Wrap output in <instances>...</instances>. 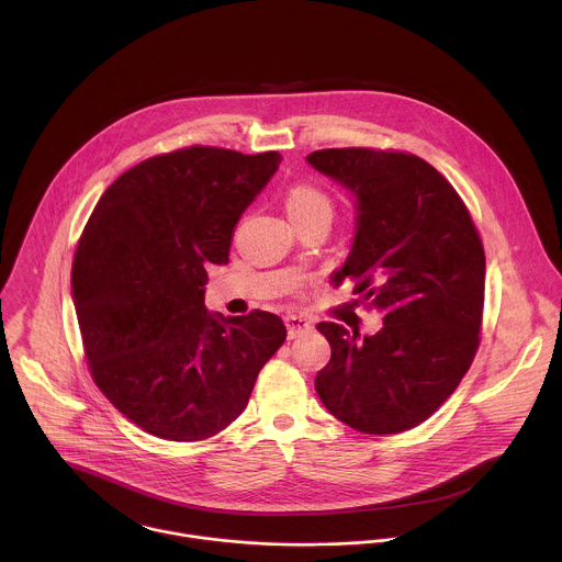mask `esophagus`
Returning <instances> with one entry per match:
<instances>
[{"mask_svg":"<svg viewBox=\"0 0 562 562\" xmlns=\"http://www.w3.org/2000/svg\"><path fill=\"white\" fill-rule=\"evenodd\" d=\"M285 326H288V337L290 339H296L303 333H310L314 328V324L307 321V318H303V316H288L285 318Z\"/></svg>","mask_w":562,"mask_h":562,"instance_id":"obj_1","label":"esophagus"}]
</instances>
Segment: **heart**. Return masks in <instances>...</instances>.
<instances>
[{
  "label": "heart",
  "instance_id": "obj_1",
  "mask_svg": "<svg viewBox=\"0 0 562 562\" xmlns=\"http://www.w3.org/2000/svg\"><path fill=\"white\" fill-rule=\"evenodd\" d=\"M285 212L292 223L314 216H333V203L318 186L296 183L285 196Z\"/></svg>",
  "mask_w": 562,
  "mask_h": 562
}]
</instances>
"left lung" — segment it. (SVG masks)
I'll use <instances>...</instances> for the list:
<instances>
[{"mask_svg":"<svg viewBox=\"0 0 562 562\" xmlns=\"http://www.w3.org/2000/svg\"><path fill=\"white\" fill-rule=\"evenodd\" d=\"M307 161L355 199V238L330 281H355L383 314L361 337L335 322L318 330L330 361L316 376L322 404L368 435L430 417L470 370L481 335L484 250L457 190L428 161L374 149H322Z\"/></svg>","mask_w":562,"mask_h":562,"instance_id":"left-lung-1","label":"left lung"}]
</instances>
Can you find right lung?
Masks as SVG:
<instances>
[{
	"instance_id": "right-lung-1",
	"label": "right lung",
	"mask_w": 562,
	"mask_h": 562,
	"mask_svg": "<svg viewBox=\"0 0 562 562\" xmlns=\"http://www.w3.org/2000/svg\"><path fill=\"white\" fill-rule=\"evenodd\" d=\"M281 156L190 147L123 172L81 234L71 296L97 387L143 430L199 441L227 428L285 341L268 312L205 310L207 266Z\"/></svg>"
}]
</instances>
